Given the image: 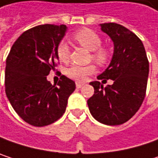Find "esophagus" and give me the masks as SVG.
I'll return each mask as SVG.
<instances>
[{
    "label": "esophagus",
    "mask_w": 158,
    "mask_h": 158,
    "mask_svg": "<svg viewBox=\"0 0 158 158\" xmlns=\"http://www.w3.org/2000/svg\"><path fill=\"white\" fill-rule=\"evenodd\" d=\"M83 85H84V84H83V83H80V82H77V83H76V87H77L78 89L81 88V87H82Z\"/></svg>",
    "instance_id": "1"
}]
</instances>
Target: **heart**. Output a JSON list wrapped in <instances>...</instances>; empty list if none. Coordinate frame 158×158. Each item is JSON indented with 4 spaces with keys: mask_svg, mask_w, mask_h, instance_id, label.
<instances>
[{
    "mask_svg": "<svg viewBox=\"0 0 158 158\" xmlns=\"http://www.w3.org/2000/svg\"><path fill=\"white\" fill-rule=\"evenodd\" d=\"M74 40L81 47L91 51V57L99 65H106L110 59V51L106 47L102 46V37L96 32L83 28L75 32ZM56 56L61 62H68L69 59V48L65 42H60L56 47ZM96 71V67L92 64L88 66L73 65L66 69V74L77 81H84Z\"/></svg>",
    "mask_w": 158,
    "mask_h": 158,
    "instance_id": "heart-1",
    "label": "heart"
}]
</instances>
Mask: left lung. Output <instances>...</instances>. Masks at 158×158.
Instances as JSON below:
<instances>
[{
	"label": "left lung",
	"mask_w": 158,
	"mask_h": 158,
	"mask_svg": "<svg viewBox=\"0 0 158 158\" xmlns=\"http://www.w3.org/2000/svg\"><path fill=\"white\" fill-rule=\"evenodd\" d=\"M101 26L113 41L114 52L110 66L98 79L102 83L112 79L113 84L103 88L100 81L90 82L94 94L88 100V106L98 122L119 125L130 120L142 105L149 62L142 41L135 34L115 23Z\"/></svg>",
	"instance_id": "obj_1"
}]
</instances>
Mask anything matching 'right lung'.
Returning <instances> with one entry per match:
<instances>
[{
  "mask_svg": "<svg viewBox=\"0 0 158 158\" xmlns=\"http://www.w3.org/2000/svg\"><path fill=\"white\" fill-rule=\"evenodd\" d=\"M65 24H41L23 32L6 59L5 92L16 113L33 126H46L64 114L75 90L72 79L62 75L57 85L47 79L58 64L56 47L65 35Z\"/></svg>",
  "mask_w": 158,
  "mask_h": 158,
  "instance_id": "1",
  "label": "right lung"
}]
</instances>
